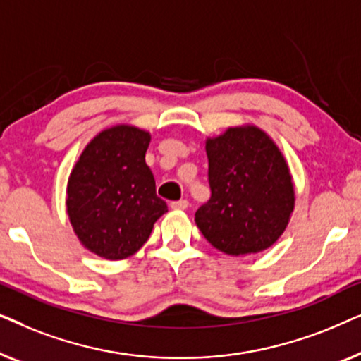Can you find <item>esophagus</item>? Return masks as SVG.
Instances as JSON below:
<instances>
[{
	"label": "esophagus",
	"instance_id": "esophagus-1",
	"mask_svg": "<svg viewBox=\"0 0 361 361\" xmlns=\"http://www.w3.org/2000/svg\"><path fill=\"white\" fill-rule=\"evenodd\" d=\"M187 207H189V202H187V200L171 202V209H172V210H185Z\"/></svg>",
	"mask_w": 361,
	"mask_h": 361
}]
</instances>
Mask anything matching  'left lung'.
<instances>
[{"mask_svg":"<svg viewBox=\"0 0 361 361\" xmlns=\"http://www.w3.org/2000/svg\"><path fill=\"white\" fill-rule=\"evenodd\" d=\"M210 200L195 224L212 246L230 256L273 246L290 220L295 192L288 161L268 133L231 126L207 137Z\"/></svg>","mask_w":361,"mask_h":361,"instance_id":"8db88e82","label":"left lung"}]
</instances>
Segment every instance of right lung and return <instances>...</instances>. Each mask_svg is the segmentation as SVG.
Returning a JSON list of instances; mask_svg holds the SVG:
<instances>
[{
  "instance_id": "add662e5",
  "label": "right lung",
  "mask_w": 361,
  "mask_h": 361,
  "mask_svg": "<svg viewBox=\"0 0 361 361\" xmlns=\"http://www.w3.org/2000/svg\"><path fill=\"white\" fill-rule=\"evenodd\" d=\"M151 135L116 125L85 146L67 182V215L77 238L100 258L135 255L167 212L145 156Z\"/></svg>"
}]
</instances>
